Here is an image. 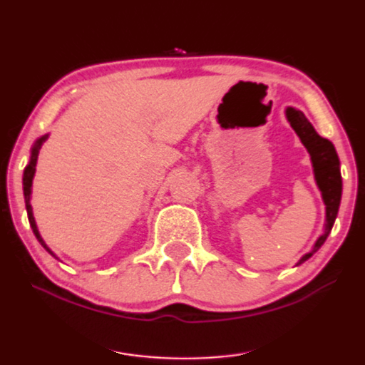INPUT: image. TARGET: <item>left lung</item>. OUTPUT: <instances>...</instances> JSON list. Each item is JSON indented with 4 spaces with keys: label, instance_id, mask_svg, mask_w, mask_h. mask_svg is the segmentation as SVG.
<instances>
[{
    "label": "left lung",
    "instance_id": "8db88e82",
    "mask_svg": "<svg viewBox=\"0 0 365 365\" xmlns=\"http://www.w3.org/2000/svg\"><path fill=\"white\" fill-rule=\"evenodd\" d=\"M286 119L292 127V130L297 133L302 145L306 147L307 153L311 157L312 172H314V180L317 183V188L321 190L322 202L326 205V220H324V232L319 235L316 240L314 246H312L309 253H306L302 258L297 261L296 266H299L311 258L317 250L324 245V241L329 236L334 222L337 218L339 205H341L342 197V178H341V162H339L337 152L331 140L321 137L319 133L314 130V127L306 115L296 107H286L284 110Z\"/></svg>",
    "mask_w": 365,
    "mask_h": 365
}]
</instances>
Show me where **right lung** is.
I'll use <instances>...</instances> for the list:
<instances>
[{"label":"right lung","mask_w":365,"mask_h":365,"mask_svg":"<svg viewBox=\"0 0 365 365\" xmlns=\"http://www.w3.org/2000/svg\"><path fill=\"white\" fill-rule=\"evenodd\" d=\"M49 133H46V135L39 137L38 140L33 143V147H31V155H29V162L26 168H24V175H23V193H24V203H26V212H28V220H29V225L31 228H33V233L38 241L41 243V246L48 251L49 255H53L54 258H58L53 251L48 248V245L44 243V240L41 238L39 235V230H38V225H36V220H34V215H33V207H31V193H33V178H34V173H36V163H38V155H39V150L41 147H43V143L48 140Z\"/></svg>","instance_id":"add662e5"}]
</instances>
